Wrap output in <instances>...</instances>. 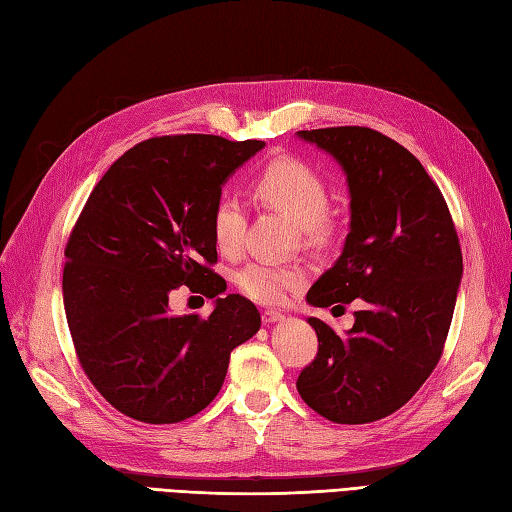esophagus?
Instances as JSON below:
<instances>
[{
	"label": "esophagus",
	"mask_w": 512,
	"mask_h": 512,
	"mask_svg": "<svg viewBox=\"0 0 512 512\" xmlns=\"http://www.w3.org/2000/svg\"><path fill=\"white\" fill-rule=\"evenodd\" d=\"M281 319H284V314L277 312V310H264V312H262V321H264L266 325L275 323V321H281Z\"/></svg>",
	"instance_id": "34e87169"
}]
</instances>
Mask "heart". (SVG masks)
<instances>
[{
  "instance_id": "heart-1",
  "label": "heart",
  "mask_w": 512,
  "mask_h": 512,
  "mask_svg": "<svg viewBox=\"0 0 512 512\" xmlns=\"http://www.w3.org/2000/svg\"><path fill=\"white\" fill-rule=\"evenodd\" d=\"M253 193L259 200L284 213L288 220L301 226L310 239L330 235L332 222L328 209V184L308 162L292 156H277L264 165L253 180ZM244 206L235 195H220L211 211V235L222 255H237L244 239ZM306 281L303 266H281L270 262H250L235 275L242 295L257 303H284L288 292Z\"/></svg>"
}]
</instances>
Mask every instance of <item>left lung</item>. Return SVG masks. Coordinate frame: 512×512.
Returning <instances> with one entry per match:
<instances>
[{
  "label": "left lung",
  "mask_w": 512,
  "mask_h": 512,
  "mask_svg": "<svg viewBox=\"0 0 512 512\" xmlns=\"http://www.w3.org/2000/svg\"><path fill=\"white\" fill-rule=\"evenodd\" d=\"M336 158L350 187V233L341 257L308 290L330 308L358 299L345 336L310 317L319 352L297 389L308 407L339 424L398 411L436 369L451 328L462 250L438 184L396 140L369 127L303 129Z\"/></svg>",
  "instance_id": "obj_1"
}]
</instances>
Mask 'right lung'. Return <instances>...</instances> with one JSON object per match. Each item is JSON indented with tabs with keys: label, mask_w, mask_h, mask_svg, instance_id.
<instances>
[{
	"label": "right lung",
	"mask_w": 512,
	"mask_h": 512,
	"mask_svg": "<svg viewBox=\"0 0 512 512\" xmlns=\"http://www.w3.org/2000/svg\"><path fill=\"white\" fill-rule=\"evenodd\" d=\"M262 140L156 136L134 145L92 189L65 244L63 306L85 376L125 416L182 422L222 389L228 358L262 317L215 273L211 211L222 184ZM187 285L218 297L209 318L171 315Z\"/></svg>",
	"instance_id": "right-lung-1"
}]
</instances>
